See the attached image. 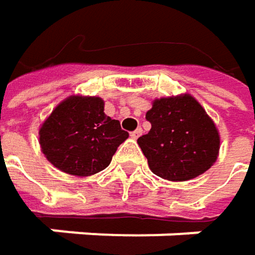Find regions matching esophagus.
I'll return each mask as SVG.
<instances>
[{"label":"esophagus","instance_id":"obj_1","mask_svg":"<svg viewBox=\"0 0 255 255\" xmlns=\"http://www.w3.org/2000/svg\"><path fill=\"white\" fill-rule=\"evenodd\" d=\"M141 132H143V129H141V128H135L134 131H131V134H129V135H131L132 138H138V137L141 135Z\"/></svg>","mask_w":255,"mask_h":255}]
</instances>
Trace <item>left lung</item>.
I'll list each match as a JSON object with an SVG mask.
<instances>
[{"instance_id": "1", "label": "left lung", "mask_w": 255, "mask_h": 255, "mask_svg": "<svg viewBox=\"0 0 255 255\" xmlns=\"http://www.w3.org/2000/svg\"><path fill=\"white\" fill-rule=\"evenodd\" d=\"M146 120L152 128L137 143L153 174L186 181L201 176L216 162L219 131L192 96L155 100Z\"/></svg>"}]
</instances>
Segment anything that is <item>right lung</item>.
Wrapping results in <instances>:
<instances>
[{
    "label": "right lung",
    "mask_w": 255,
    "mask_h": 255,
    "mask_svg": "<svg viewBox=\"0 0 255 255\" xmlns=\"http://www.w3.org/2000/svg\"><path fill=\"white\" fill-rule=\"evenodd\" d=\"M103 109L100 97L74 96L53 111L39 129V144L56 168L74 176H91L111 164L128 132Z\"/></svg>",
    "instance_id": "1"
}]
</instances>
